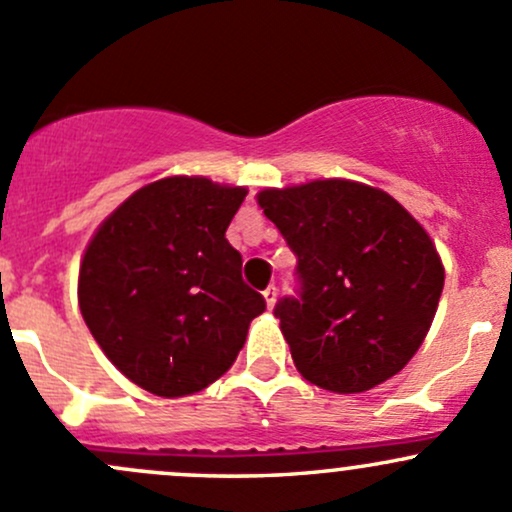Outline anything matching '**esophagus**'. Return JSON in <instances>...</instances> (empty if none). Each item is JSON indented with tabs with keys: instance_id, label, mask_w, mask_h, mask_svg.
Returning <instances> with one entry per match:
<instances>
[{
	"instance_id": "1",
	"label": "esophagus",
	"mask_w": 512,
	"mask_h": 512,
	"mask_svg": "<svg viewBox=\"0 0 512 512\" xmlns=\"http://www.w3.org/2000/svg\"><path fill=\"white\" fill-rule=\"evenodd\" d=\"M262 297H265L267 306H270V309H274V304H277V287H274V284H270V287H267L265 292H262Z\"/></svg>"
}]
</instances>
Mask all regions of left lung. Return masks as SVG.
Here are the masks:
<instances>
[{"mask_svg":"<svg viewBox=\"0 0 512 512\" xmlns=\"http://www.w3.org/2000/svg\"><path fill=\"white\" fill-rule=\"evenodd\" d=\"M257 203L297 255L299 297L274 316L299 373L343 395L400 373L444 289L427 230L390 193L346 179L265 188Z\"/></svg>","mask_w":512,"mask_h":512,"instance_id":"8db88e82","label":"left lung"}]
</instances>
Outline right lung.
Listing matches in <instances>:
<instances>
[{"label": "right lung", "instance_id": "1", "mask_svg": "<svg viewBox=\"0 0 512 512\" xmlns=\"http://www.w3.org/2000/svg\"><path fill=\"white\" fill-rule=\"evenodd\" d=\"M245 196L203 176L154 181L105 218L85 250L80 314L112 365L152 395L215 383L265 311L225 238Z\"/></svg>", "mask_w": 512, "mask_h": 512}]
</instances>
